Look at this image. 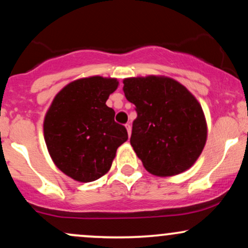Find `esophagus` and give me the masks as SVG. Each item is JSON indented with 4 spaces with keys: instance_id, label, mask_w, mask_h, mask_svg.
Masks as SVG:
<instances>
[{
    "instance_id": "34e87169",
    "label": "esophagus",
    "mask_w": 248,
    "mask_h": 248,
    "mask_svg": "<svg viewBox=\"0 0 248 248\" xmlns=\"http://www.w3.org/2000/svg\"><path fill=\"white\" fill-rule=\"evenodd\" d=\"M126 129H127V132H128V135L130 136V134H132V126H130V124H126Z\"/></svg>"
}]
</instances>
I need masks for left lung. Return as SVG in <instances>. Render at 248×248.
<instances>
[{
  "label": "left lung",
  "instance_id": "obj_1",
  "mask_svg": "<svg viewBox=\"0 0 248 248\" xmlns=\"http://www.w3.org/2000/svg\"><path fill=\"white\" fill-rule=\"evenodd\" d=\"M135 105L130 144L143 167L156 176H173L193 166L203 152L207 126L201 104L171 78L148 76L124 80Z\"/></svg>",
  "mask_w": 248,
  "mask_h": 248
}]
</instances>
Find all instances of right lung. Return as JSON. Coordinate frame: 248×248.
<instances>
[{
	"mask_svg": "<svg viewBox=\"0 0 248 248\" xmlns=\"http://www.w3.org/2000/svg\"><path fill=\"white\" fill-rule=\"evenodd\" d=\"M115 78H81L57 93L44 119L47 150L61 171L78 182H93L110 169L116 149L128 140L106 101Z\"/></svg>",
	"mask_w": 248,
	"mask_h": 248,
	"instance_id": "1",
	"label": "right lung"
}]
</instances>
